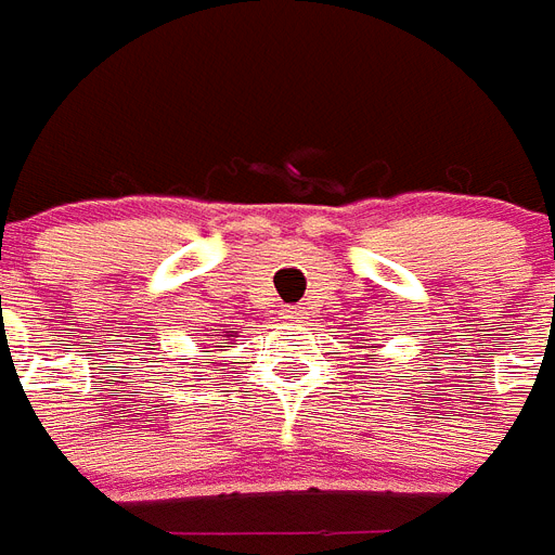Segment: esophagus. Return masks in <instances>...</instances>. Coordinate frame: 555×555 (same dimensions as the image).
<instances>
[{
    "label": "esophagus",
    "instance_id": "1",
    "mask_svg": "<svg viewBox=\"0 0 555 555\" xmlns=\"http://www.w3.org/2000/svg\"><path fill=\"white\" fill-rule=\"evenodd\" d=\"M282 320H285V322H302L305 313L296 311V308H285V311H282Z\"/></svg>",
    "mask_w": 555,
    "mask_h": 555
}]
</instances>
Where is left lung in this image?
Listing matches in <instances>:
<instances>
[{"label":"left lung","mask_w":555,"mask_h":555,"mask_svg":"<svg viewBox=\"0 0 555 555\" xmlns=\"http://www.w3.org/2000/svg\"><path fill=\"white\" fill-rule=\"evenodd\" d=\"M374 348H377V346H371V351H374ZM369 360H377V354H371V357H369Z\"/></svg>","instance_id":"obj_1"}]
</instances>
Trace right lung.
<instances>
[{"label":"right lung","mask_w":555,"mask_h":555,"mask_svg":"<svg viewBox=\"0 0 555 555\" xmlns=\"http://www.w3.org/2000/svg\"><path fill=\"white\" fill-rule=\"evenodd\" d=\"M219 337V343H215V337ZM221 337H235L233 331H224V334H209V339H198V346L204 348H216V351H227V348H233V343L230 339H221Z\"/></svg>","instance_id":"obj_1"}]
</instances>
